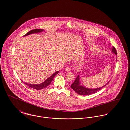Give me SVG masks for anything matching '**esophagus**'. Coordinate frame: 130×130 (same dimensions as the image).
<instances>
[{"label":"esophagus","instance_id":"esophagus-1","mask_svg":"<svg viewBox=\"0 0 130 130\" xmlns=\"http://www.w3.org/2000/svg\"><path fill=\"white\" fill-rule=\"evenodd\" d=\"M65 71H66V72H70V71H71V69L70 67H66V68H65Z\"/></svg>","mask_w":130,"mask_h":130}]
</instances>
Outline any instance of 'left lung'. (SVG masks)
Segmentation results:
<instances>
[{
  "mask_svg": "<svg viewBox=\"0 0 130 130\" xmlns=\"http://www.w3.org/2000/svg\"><path fill=\"white\" fill-rule=\"evenodd\" d=\"M112 52L115 54L116 55H117V52L116 48L113 47ZM109 82H108L106 84L104 85L103 86L100 87L99 88L96 89H88L86 88L85 87L82 86L80 85V81H79V75L76 77V79L74 81V83L72 84L71 88L72 89L74 90V92L77 93L78 94L80 95H90L91 94H93L97 92L100 90H101L102 88H103L104 87L107 85Z\"/></svg>",
  "mask_w": 130,
  "mask_h": 130,
  "instance_id": "left-lung-1",
  "label": "left lung"
}]
</instances>
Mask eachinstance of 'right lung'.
<instances>
[{"instance_id": "obj_1", "label": "right lung", "mask_w": 130, "mask_h": 130, "mask_svg": "<svg viewBox=\"0 0 130 130\" xmlns=\"http://www.w3.org/2000/svg\"><path fill=\"white\" fill-rule=\"evenodd\" d=\"M42 31H43V30H42V29H34V30L29 31L25 35H24V36H26L30 35L31 34H34V33H37V32H41ZM58 73V71L56 72V73H55L54 74H52V75H51L49 78H48L47 80H46L43 83L39 84H28V83H25L24 82H23V83L26 85H27L28 86L30 87L31 88H33V89L37 90H41L42 89H44V88L48 86L50 84V83L51 82V81L53 80L54 77L56 76V74H57Z\"/></svg>"}]
</instances>
